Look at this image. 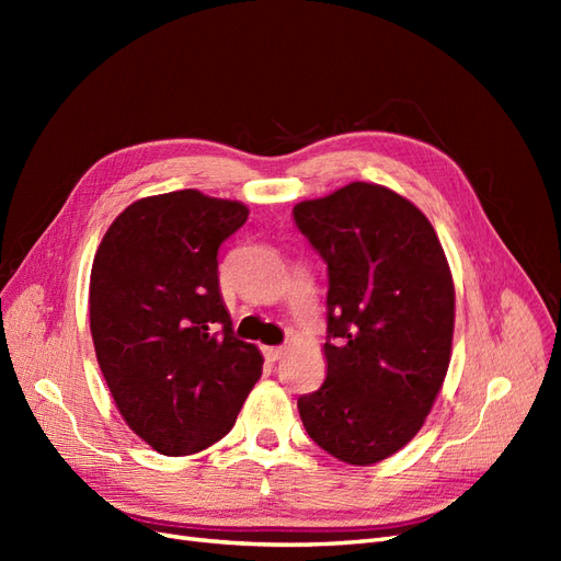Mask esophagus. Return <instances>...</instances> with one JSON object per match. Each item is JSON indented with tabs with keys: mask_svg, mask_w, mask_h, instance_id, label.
Here are the masks:
<instances>
[{
	"mask_svg": "<svg viewBox=\"0 0 561 561\" xmlns=\"http://www.w3.org/2000/svg\"><path fill=\"white\" fill-rule=\"evenodd\" d=\"M262 353H264V360L266 363H276L280 355H283V348L280 346H264Z\"/></svg>",
	"mask_w": 561,
	"mask_h": 561,
	"instance_id": "obj_1",
	"label": "esophagus"
}]
</instances>
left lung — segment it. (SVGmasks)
<instances>
[{"mask_svg":"<svg viewBox=\"0 0 561 561\" xmlns=\"http://www.w3.org/2000/svg\"><path fill=\"white\" fill-rule=\"evenodd\" d=\"M295 225L328 264V377L297 400L313 443L379 463L421 431L451 358L454 280L428 217L371 182L301 201Z\"/></svg>","mask_w":561,"mask_h":561,"instance_id":"obj_1","label":"left lung"}]
</instances>
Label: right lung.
<instances>
[{
  "mask_svg": "<svg viewBox=\"0 0 561 561\" xmlns=\"http://www.w3.org/2000/svg\"><path fill=\"white\" fill-rule=\"evenodd\" d=\"M245 219L239 201L182 190L130 203L98 245V365L118 414L159 454L222 439L262 377V353L233 334L217 276V250Z\"/></svg>",
  "mask_w": 561,
  "mask_h": 561,
  "instance_id": "add662e5",
  "label": "right lung"
}]
</instances>
